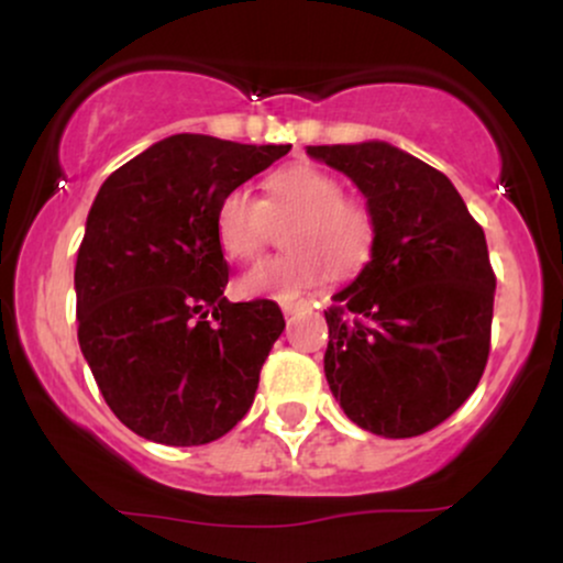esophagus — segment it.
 <instances>
[{"label": "esophagus", "instance_id": "1", "mask_svg": "<svg viewBox=\"0 0 563 563\" xmlns=\"http://www.w3.org/2000/svg\"><path fill=\"white\" fill-rule=\"evenodd\" d=\"M280 309H283V314H296L299 309H303V303L301 301H283Z\"/></svg>", "mask_w": 563, "mask_h": 563}]
</instances>
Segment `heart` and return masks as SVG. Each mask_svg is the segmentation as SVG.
Instances as JSON below:
<instances>
[{"mask_svg": "<svg viewBox=\"0 0 563 563\" xmlns=\"http://www.w3.org/2000/svg\"><path fill=\"white\" fill-rule=\"evenodd\" d=\"M260 200L245 187H232L217 206V241L232 262H251L267 249L273 222L288 251L249 269L238 290L249 299H296L331 273L335 280L357 275L376 245V219L331 172L312 164H290L275 172Z\"/></svg>", "mask_w": 563, "mask_h": 563, "instance_id": "heart-1", "label": "heart"}]
</instances>
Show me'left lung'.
I'll return each mask as SVG.
<instances>
[{
	"label": "left lung",
	"instance_id": "8db88e82",
	"mask_svg": "<svg viewBox=\"0 0 563 563\" xmlns=\"http://www.w3.org/2000/svg\"><path fill=\"white\" fill-rule=\"evenodd\" d=\"M307 153L344 172L376 219L371 262L325 312L328 386L360 429L426 434L474 394L489 357L484 230L442 172L389 142Z\"/></svg>",
	"mask_w": 563,
	"mask_h": 563
}]
</instances>
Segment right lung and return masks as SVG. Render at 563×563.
I'll return each mask as SVG.
<instances>
[{"mask_svg":"<svg viewBox=\"0 0 563 563\" xmlns=\"http://www.w3.org/2000/svg\"><path fill=\"white\" fill-rule=\"evenodd\" d=\"M290 145L174 134L97 192L76 260L79 346L126 429L172 448L214 442L254 402L286 328L275 301L224 299L217 206Z\"/></svg>","mask_w":563,"mask_h":563,"instance_id":"1","label":"right lung"}]
</instances>
